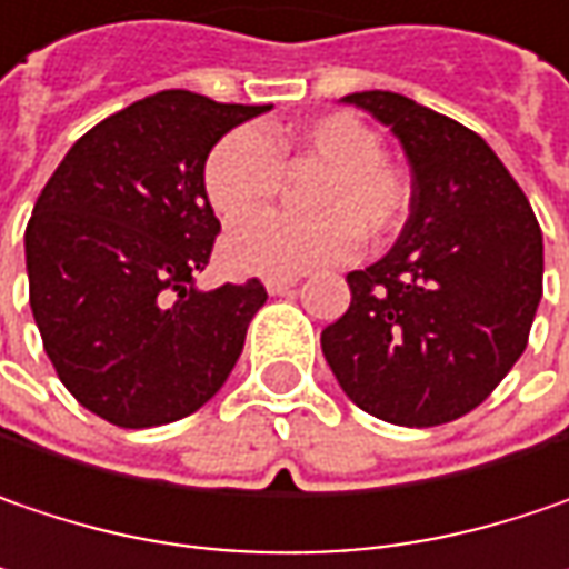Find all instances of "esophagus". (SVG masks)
I'll return each mask as SVG.
<instances>
[{"label": "esophagus", "mask_w": 569, "mask_h": 569, "mask_svg": "<svg viewBox=\"0 0 569 569\" xmlns=\"http://www.w3.org/2000/svg\"><path fill=\"white\" fill-rule=\"evenodd\" d=\"M296 283H299L296 277H270V280H267V292H270V296H283V292H289Z\"/></svg>", "instance_id": "1"}]
</instances>
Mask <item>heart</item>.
Instances as JSON below:
<instances>
[{"instance_id": "b5f03b06", "label": "heart", "mask_w": 569, "mask_h": 569, "mask_svg": "<svg viewBox=\"0 0 569 569\" xmlns=\"http://www.w3.org/2000/svg\"><path fill=\"white\" fill-rule=\"evenodd\" d=\"M321 166L307 201L312 217H261L282 184V170ZM206 199L218 218L241 222L224 238V263L251 277H299L345 263L367 241L402 231L412 212L409 177L383 160V138L351 112L263 131H228L202 167Z\"/></svg>"}]
</instances>
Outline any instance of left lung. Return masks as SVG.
<instances>
[{"label": "left lung", "instance_id": "obj_1", "mask_svg": "<svg viewBox=\"0 0 569 569\" xmlns=\"http://www.w3.org/2000/svg\"><path fill=\"white\" fill-rule=\"evenodd\" d=\"M345 102L402 141L412 212L383 260L348 273L351 306L321 331V351L363 412L406 428L445 425L477 409L528 345L541 228L477 131L399 92Z\"/></svg>", "mask_w": 569, "mask_h": 569}]
</instances>
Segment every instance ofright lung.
I'll return each instance as SVG.
<instances>
[{"mask_svg": "<svg viewBox=\"0 0 569 569\" xmlns=\"http://www.w3.org/2000/svg\"><path fill=\"white\" fill-rule=\"evenodd\" d=\"M270 106H228L163 89L70 148L24 228L28 299L60 383L118 428L202 409L238 363L260 280L199 292L216 212L206 157Z\"/></svg>", "mask_w": 569, "mask_h": 569, "instance_id": "add662e5", "label": "right lung"}]
</instances>
